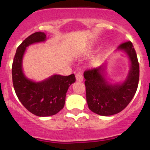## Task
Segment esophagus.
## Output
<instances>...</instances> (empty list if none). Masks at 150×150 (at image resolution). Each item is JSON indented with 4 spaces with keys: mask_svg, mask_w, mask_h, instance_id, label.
I'll list each match as a JSON object with an SVG mask.
<instances>
[{
    "mask_svg": "<svg viewBox=\"0 0 150 150\" xmlns=\"http://www.w3.org/2000/svg\"><path fill=\"white\" fill-rule=\"evenodd\" d=\"M75 77H76V80L79 82H82L83 80V75L81 73H77L75 75Z\"/></svg>",
    "mask_w": 150,
    "mask_h": 150,
    "instance_id": "34e87169",
    "label": "esophagus"
}]
</instances>
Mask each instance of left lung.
I'll return each mask as SVG.
<instances>
[{
  "mask_svg": "<svg viewBox=\"0 0 150 150\" xmlns=\"http://www.w3.org/2000/svg\"><path fill=\"white\" fill-rule=\"evenodd\" d=\"M118 49L126 52L130 62V70L123 83L109 85L103 75L102 65L84 73L88 107L101 116H111L123 111L135 96L138 86L140 68L132 42L123 43Z\"/></svg>",
  "mask_w": 150,
  "mask_h": 150,
  "instance_id": "1",
  "label": "left lung"
}]
</instances>
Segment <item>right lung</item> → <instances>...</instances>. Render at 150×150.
Instances as JSON below:
<instances>
[{
	"label": "right lung",
	"mask_w": 150,
	"mask_h": 150,
	"mask_svg": "<svg viewBox=\"0 0 150 150\" xmlns=\"http://www.w3.org/2000/svg\"><path fill=\"white\" fill-rule=\"evenodd\" d=\"M46 39L45 33L41 32L26 38L17 49L12 66L13 87L19 100L30 112L42 117L53 116L61 111L65 105L68 87L75 82L74 74L54 75L39 82L29 80L24 75L22 58L26 48Z\"/></svg>",
	"instance_id": "add662e5"
}]
</instances>
